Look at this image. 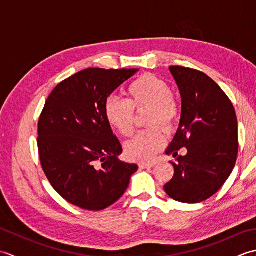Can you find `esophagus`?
I'll return each mask as SVG.
<instances>
[{
  "label": "esophagus",
  "mask_w": 256,
  "mask_h": 256,
  "mask_svg": "<svg viewBox=\"0 0 256 256\" xmlns=\"http://www.w3.org/2000/svg\"><path fill=\"white\" fill-rule=\"evenodd\" d=\"M156 164L155 162H140V164L138 165V167L140 168V170H146V168H152L154 165Z\"/></svg>",
  "instance_id": "obj_1"
}]
</instances>
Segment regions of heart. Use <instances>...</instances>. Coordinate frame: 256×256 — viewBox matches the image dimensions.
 Returning a JSON list of instances; mask_svg holds the SVG:
<instances>
[{
  "mask_svg": "<svg viewBox=\"0 0 256 256\" xmlns=\"http://www.w3.org/2000/svg\"><path fill=\"white\" fill-rule=\"evenodd\" d=\"M128 99L108 98L104 106V114L112 128L130 136L134 131V110L150 108L148 124L162 125L172 131L179 118V106L172 94V89L165 80L146 74L133 80L128 86ZM166 135L160 128L143 130L125 144V154L130 160H150L164 148Z\"/></svg>",
  "mask_w": 256,
  "mask_h": 256,
  "instance_id": "obj_1",
  "label": "heart"
}]
</instances>
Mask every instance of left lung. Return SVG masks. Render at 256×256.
<instances>
[{"label":"left lung","instance_id":"1","mask_svg":"<svg viewBox=\"0 0 256 256\" xmlns=\"http://www.w3.org/2000/svg\"><path fill=\"white\" fill-rule=\"evenodd\" d=\"M182 96V116L172 142L166 150L175 174L164 189L174 200L198 204L224 186L236 166L238 120L232 102L206 74L170 66ZM184 147L188 154L179 156Z\"/></svg>","mask_w":256,"mask_h":256}]
</instances>
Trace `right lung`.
<instances>
[{
	"label": "right lung",
	"instance_id": "1",
	"mask_svg": "<svg viewBox=\"0 0 256 256\" xmlns=\"http://www.w3.org/2000/svg\"><path fill=\"white\" fill-rule=\"evenodd\" d=\"M138 69L88 68L62 81L38 121V153L52 188L74 206L99 211L128 189L136 164L118 160L122 146L104 114L112 92Z\"/></svg>",
	"mask_w": 256,
	"mask_h": 256
}]
</instances>
